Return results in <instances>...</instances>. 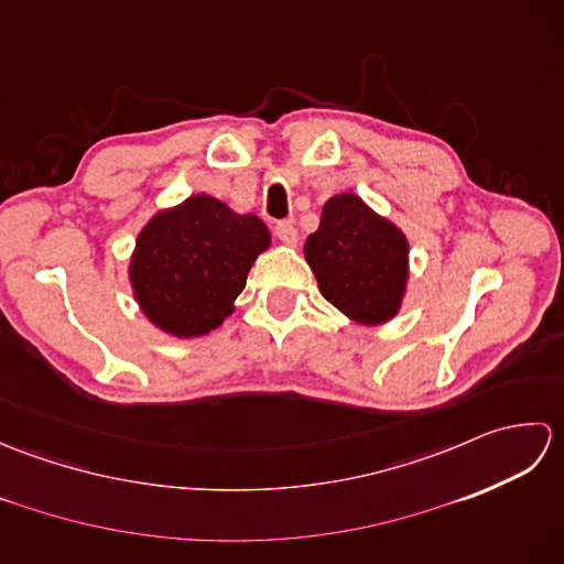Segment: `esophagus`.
Here are the masks:
<instances>
[{
  "label": "esophagus",
  "mask_w": 564,
  "mask_h": 564,
  "mask_svg": "<svg viewBox=\"0 0 564 564\" xmlns=\"http://www.w3.org/2000/svg\"><path fill=\"white\" fill-rule=\"evenodd\" d=\"M275 237H279L281 242H285V245H295V242H297V230H295V225H293L291 220H281V223H275Z\"/></svg>",
  "instance_id": "34e87169"
}]
</instances>
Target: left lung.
I'll return each instance as SVG.
<instances>
[{"instance_id":"1","label":"left lung","mask_w":564,"mask_h":564,"mask_svg":"<svg viewBox=\"0 0 564 564\" xmlns=\"http://www.w3.org/2000/svg\"><path fill=\"white\" fill-rule=\"evenodd\" d=\"M305 259L319 293L351 319L378 325L400 310L406 283V239L354 194L334 196L307 237Z\"/></svg>"}]
</instances>
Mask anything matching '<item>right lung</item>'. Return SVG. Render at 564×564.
Masks as SVG:
<instances>
[{
  "instance_id": "1",
  "label": "right lung",
  "mask_w": 564,
  "mask_h": 564,
  "mask_svg": "<svg viewBox=\"0 0 564 564\" xmlns=\"http://www.w3.org/2000/svg\"><path fill=\"white\" fill-rule=\"evenodd\" d=\"M269 230L210 196H191L158 213L140 232L130 281L154 325L176 337L208 334L232 313Z\"/></svg>"
}]
</instances>
